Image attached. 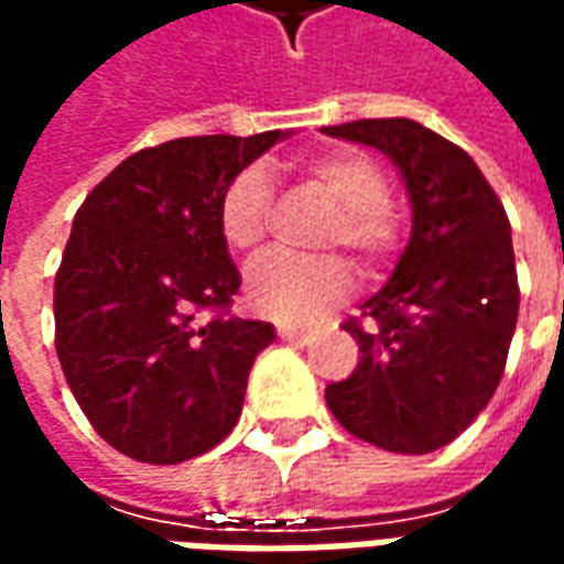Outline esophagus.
<instances>
[{
    "label": "esophagus",
    "mask_w": 564,
    "mask_h": 564,
    "mask_svg": "<svg viewBox=\"0 0 564 564\" xmlns=\"http://www.w3.org/2000/svg\"><path fill=\"white\" fill-rule=\"evenodd\" d=\"M278 335H281L283 341H293V344H311V341H314V332L295 329V326H286V323H281V326H278Z\"/></svg>",
    "instance_id": "obj_1"
}]
</instances>
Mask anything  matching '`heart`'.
<instances>
[{
  "label": "heart",
  "instance_id": "heart-1",
  "mask_svg": "<svg viewBox=\"0 0 564 564\" xmlns=\"http://www.w3.org/2000/svg\"><path fill=\"white\" fill-rule=\"evenodd\" d=\"M302 174L338 208L323 241L326 250H354L362 271H378L399 245L390 208V181L359 150H326L302 160ZM274 193L269 174L250 165L223 189L217 220L223 241L238 253H259L271 229ZM250 307L283 323H311L354 293V271L341 257H269L247 271Z\"/></svg>",
  "mask_w": 564,
  "mask_h": 564
}]
</instances>
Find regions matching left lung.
<instances>
[{
	"label": "left lung",
	"mask_w": 564,
	"mask_h": 564,
	"mask_svg": "<svg viewBox=\"0 0 564 564\" xmlns=\"http://www.w3.org/2000/svg\"><path fill=\"white\" fill-rule=\"evenodd\" d=\"M387 153L411 196V241L387 286L344 329L354 375L326 387L335 420L390 453L459 437L505 375L520 286L508 214L477 162L408 117L323 129Z\"/></svg>",
	"instance_id": "obj_1"
}]
</instances>
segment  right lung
Returning <instances> with one entry per match:
<instances>
[{"label":"right lung","mask_w":564,"mask_h":564,"mask_svg":"<svg viewBox=\"0 0 564 564\" xmlns=\"http://www.w3.org/2000/svg\"><path fill=\"white\" fill-rule=\"evenodd\" d=\"M286 135L139 150L75 214L54 281L56 356L93 429L129 459L202 456L241 416L274 326L226 317L241 274L217 208L235 174Z\"/></svg>","instance_id":"obj_1"}]
</instances>
